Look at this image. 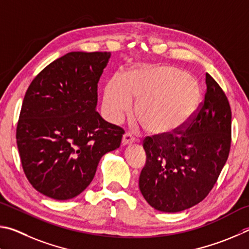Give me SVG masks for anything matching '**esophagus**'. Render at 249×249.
Masks as SVG:
<instances>
[{
    "label": "esophagus",
    "mask_w": 249,
    "mask_h": 249,
    "mask_svg": "<svg viewBox=\"0 0 249 249\" xmlns=\"http://www.w3.org/2000/svg\"><path fill=\"white\" fill-rule=\"evenodd\" d=\"M134 141H136V138H134L130 132H125L124 134V137H122V144L124 145L131 144Z\"/></svg>",
    "instance_id": "34e87169"
}]
</instances>
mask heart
<instances>
[{
    "instance_id": "obj_1",
    "label": "heart",
    "mask_w": 249,
    "mask_h": 249,
    "mask_svg": "<svg viewBox=\"0 0 249 249\" xmlns=\"http://www.w3.org/2000/svg\"><path fill=\"white\" fill-rule=\"evenodd\" d=\"M138 100L136 117L147 132L172 133L186 124L198 107L200 89L193 77L172 65H147L124 78L112 76L104 89L103 108L118 122Z\"/></svg>"
}]
</instances>
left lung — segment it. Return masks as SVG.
Masks as SVG:
<instances>
[{"instance_id":"1","label":"left lung","mask_w":249,"mask_h":249,"mask_svg":"<svg viewBox=\"0 0 249 249\" xmlns=\"http://www.w3.org/2000/svg\"><path fill=\"white\" fill-rule=\"evenodd\" d=\"M204 100L182 128L146 137L141 194L162 212H180L207 197L229 158L232 112L223 89L206 74Z\"/></svg>"}]
</instances>
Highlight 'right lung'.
Listing matches in <instances>:
<instances>
[{"mask_svg": "<svg viewBox=\"0 0 249 249\" xmlns=\"http://www.w3.org/2000/svg\"><path fill=\"white\" fill-rule=\"evenodd\" d=\"M110 52H69L30 83L16 140L35 189L68 200L86 189L100 159L120 146L124 129L96 111L97 84Z\"/></svg>", "mask_w": 249, "mask_h": 249, "instance_id": "add662e5", "label": "right lung"}]
</instances>
